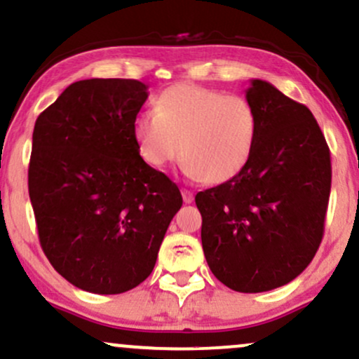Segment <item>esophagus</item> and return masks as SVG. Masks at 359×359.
I'll list each match as a JSON object with an SVG mask.
<instances>
[{
  "label": "esophagus",
  "mask_w": 359,
  "mask_h": 359,
  "mask_svg": "<svg viewBox=\"0 0 359 359\" xmlns=\"http://www.w3.org/2000/svg\"><path fill=\"white\" fill-rule=\"evenodd\" d=\"M182 198L185 204H192L194 202V194L191 191H187V189H182Z\"/></svg>",
  "instance_id": "esophagus-1"
}]
</instances>
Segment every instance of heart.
<instances>
[{
    "instance_id": "obj_1",
    "label": "heart",
    "mask_w": 359,
    "mask_h": 359,
    "mask_svg": "<svg viewBox=\"0 0 359 359\" xmlns=\"http://www.w3.org/2000/svg\"><path fill=\"white\" fill-rule=\"evenodd\" d=\"M142 161L162 168L182 152L184 170L207 184H224L243 172L257 144V111L248 98L194 83L168 86L154 111L133 120Z\"/></svg>"
}]
</instances>
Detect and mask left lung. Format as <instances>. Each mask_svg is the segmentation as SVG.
<instances>
[{
	"label": "left lung",
	"instance_id": "obj_1",
	"mask_svg": "<svg viewBox=\"0 0 359 359\" xmlns=\"http://www.w3.org/2000/svg\"><path fill=\"white\" fill-rule=\"evenodd\" d=\"M245 98L257 111V144L239 175L196 196L202 249L212 274L239 292L297 278L325 232L330 147L308 107L264 80Z\"/></svg>",
	"mask_w": 359,
	"mask_h": 359
}]
</instances>
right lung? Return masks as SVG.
I'll return each instance as SVG.
<instances>
[{
  "label": "right lung",
  "mask_w": 359,
  "mask_h": 359,
  "mask_svg": "<svg viewBox=\"0 0 359 359\" xmlns=\"http://www.w3.org/2000/svg\"><path fill=\"white\" fill-rule=\"evenodd\" d=\"M147 88L75 81L34 123L28 192L41 249L56 273L95 294L144 283L182 207L179 187L137 150L132 127Z\"/></svg>",
  "instance_id": "right-lung-1"
}]
</instances>
